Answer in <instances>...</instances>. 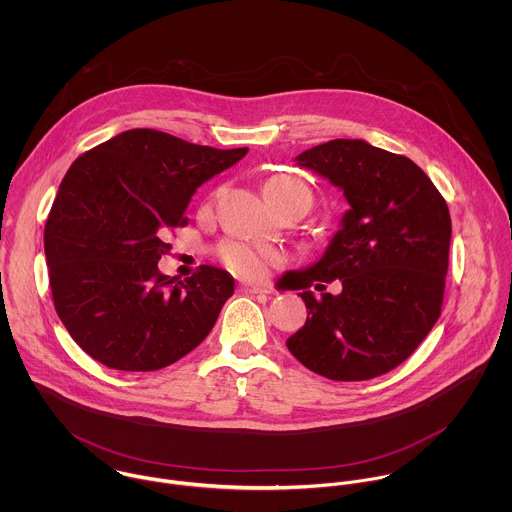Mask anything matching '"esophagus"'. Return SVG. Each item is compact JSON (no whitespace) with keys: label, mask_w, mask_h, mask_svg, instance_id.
I'll return each mask as SVG.
<instances>
[{"label":"esophagus","mask_w":512,"mask_h":512,"mask_svg":"<svg viewBox=\"0 0 512 512\" xmlns=\"http://www.w3.org/2000/svg\"><path fill=\"white\" fill-rule=\"evenodd\" d=\"M238 292L242 293H270V290L262 288V286H256V284H238Z\"/></svg>","instance_id":"1"}]
</instances>
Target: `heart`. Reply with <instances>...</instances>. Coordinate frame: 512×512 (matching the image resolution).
<instances>
[{"label":"heart","mask_w":512,"mask_h":512,"mask_svg":"<svg viewBox=\"0 0 512 512\" xmlns=\"http://www.w3.org/2000/svg\"><path fill=\"white\" fill-rule=\"evenodd\" d=\"M264 193L272 201L276 209L292 205V203H303L311 207V189L305 181L299 177H293L288 173L270 175L264 181ZM220 262L234 272L240 278L256 280L264 278L272 266H278L282 262V252L272 246H258L248 242H226L219 250Z\"/></svg>","instance_id":"heart-1"}]
</instances>
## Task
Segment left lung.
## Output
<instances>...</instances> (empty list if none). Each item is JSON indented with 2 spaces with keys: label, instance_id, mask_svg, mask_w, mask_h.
<instances>
[{
  "label": "left lung",
  "instance_id": "left-lung-1",
  "mask_svg": "<svg viewBox=\"0 0 512 512\" xmlns=\"http://www.w3.org/2000/svg\"><path fill=\"white\" fill-rule=\"evenodd\" d=\"M297 165L339 187L349 203L325 254L288 272L307 321L286 341L309 370L331 380H368L404 363L438 321L449 262V209L408 157L365 140L305 149ZM341 279L339 296L322 294Z\"/></svg>",
  "mask_w": 512,
  "mask_h": 512
}]
</instances>
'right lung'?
Returning a JSON list of instances; mask_svg holds the SVG:
<instances>
[{
    "label": "right lung",
    "instance_id": "obj_1",
    "mask_svg": "<svg viewBox=\"0 0 512 512\" xmlns=\"http://www.w3.org/2000/svg\"><path fill=\"white\" fill-rule=\"evenodd\" d=\"M246 153L138 128L71 165L45 224V258L55 309L94 361L157 370L211 333L234 293L232 276L201 266L181 282L157 260L171 248L169 230L187 224L197 187Z\"/></svg>",
    "mask_w": 512,
    "mask_h": 512
}]
</instances>
